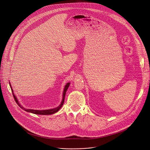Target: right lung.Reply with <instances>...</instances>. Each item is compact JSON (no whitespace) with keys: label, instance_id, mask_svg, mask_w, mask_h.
Returning a JSON list of instances; mask_svg holds the SVG:
<instances>
[{"label":"right lung","instance_id":"right-lung-1","mask_svg":"<svg viewBox=\"0 0 150 150\" xmlns=\"http://www.w3.org/2000/svg\"><path fill=\"white\" fill-rule=\"evenodd\" d=\"M9 84H10V83H9ZM69 85H70V83H68L67 84H66V85L65 87H64V91H63V99H62V101L60 105L58 107H57V108H56L51 109V110H41V111H40V110H30V109L24 108H23V107L19 103V102H18V101L16 97L15 96L14 94L13 93L12 95H13V98H14V100H16V103L18 104V105L21 108H22L23 110H24V111H27V112H29L35 114H39V115H51V114H54V113L57 112L60 110V109L61 108V107L63 106V103H64V101L65 94H66V91H67L68 87H69ZM10 86H11V85H10ZM11 88L12 92H13V90H12L11 87Z\"/></svg>","mask_w":150,"mask_h":150}]
</instances>
